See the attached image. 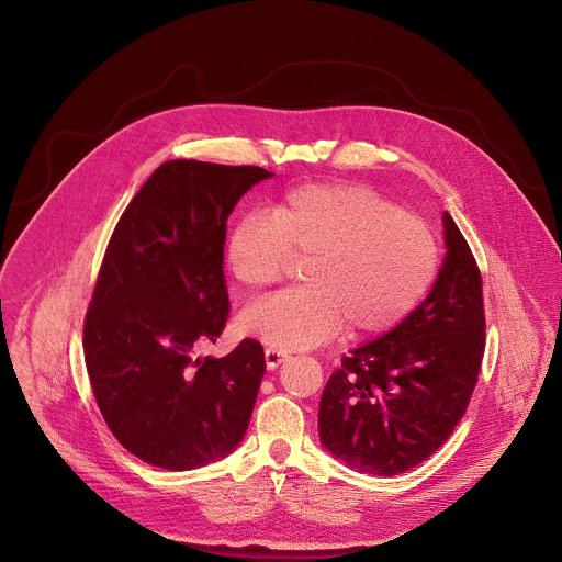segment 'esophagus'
Masks as SVG:
<instances>
[{
    "instance_id": "esophagus-1",
    "label": "esophagus",
    "mask_w": 562,
    "mask_h": 562,
    "mask_svg": "<svg viewBox=\"0 0 562 562\" xmlns=\"http://www.w3.org/2000/svg\"><path fill=\"white\" fill-rule=\"evenodd\" d=\"M285 359H288L285 352H281V350H277V348H266V366H268V370L279 368Z\"/></svg>"
}]
</instances>
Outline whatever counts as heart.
<instances>
[{"label":"heart","instance_id":"b5f03b06","mask_svg":"<svg viewBox=\"0 0 562 562\" xmlns=\"http://www.w3.org/2000/svg\"><path fill=\"white\" fill-rule=\"evenodd\" d=\"M292 259L303 283L244 312V327L263 341L299 350L344 327L352 339L398 325L438 274V244L427 223L366 186L290 188L268 214H248L226 244L233 279L263 292Z\"/></svg>","mask_w":562,"mask_h":562}]
</instances>
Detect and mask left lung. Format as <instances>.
<instances>
[{"instance_id": "1", "label": "left lung", "mask_w": 562, "mask_h": 562, "mask_svg": "<svg viewBox=\"0 0 562 562\" xmlns=\"http://www.w3.org/2000/svg\"><path fill=\"white\" fill-rule=\"evenodd\" d=\"M447 255L427 299L334 370L318 434L350 468L394 476L429 459L463 418L485 355L483 279L450 214Z\"/></svg>"}]
</instances>
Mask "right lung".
<instances>
[{
    "label": "right lung",
    "instance_id": "right-lung-1",
    "mask_svg": "<svg viewBox=\"0 0 562 562\" xmlns=\"http://www.w3.org/2000/svg\"><path fill=\"white\" fill-rule=\"evenodd\" d=\"M272 172L192 159L161 164L112 233L83 321V359L99 412L137 459L175 472L241 442L263 348L196 357L231 314L223 246L237 201Z\"/></svg>",
    "mask_w": 562,
    "mask_h": 562
}]
</instances>
